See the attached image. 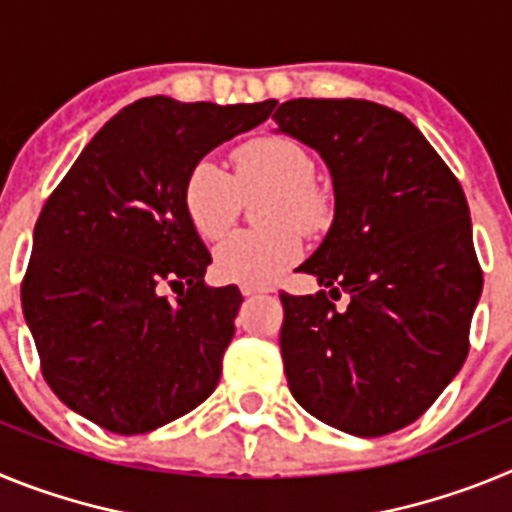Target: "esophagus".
<instances>
[{"label":"esophagus","instance_id":"obj_1","mask_svg":"<svg viewBox=\"0 0 512 512\" xmlns=\"http://www.w3.org/2000/svg\"><path fill=\"white\" fill-rule=\"evenodd\" d=\"M241 292H243V297H253V295H261V292H266V289H259V287H243Z\"/></svg>","mask_w":512,"mask_h":512}]
</instances>
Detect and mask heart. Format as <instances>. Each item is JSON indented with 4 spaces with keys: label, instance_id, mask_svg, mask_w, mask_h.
Returning a JSON list of instances; mask_svg holds the SVG:
<instances>
[{
    "label": "heart",
    "instance_id": "heart-1",
    "mask_svg": "<svg viewBox=\"0 0 512 512\" xmlns=\"http://www.w3.org/2000/svg\"><path fill=\"white\" fill-rule=\"evenodd\" d=\"M233 169L202 158L184 182V210L205 241H217L238 220L243 194L271 189L261 220L269 228L241 230L215 248V271L225 282L266 287L302 259V231L330 223V202L315 187V161L284 135L253 138L233 151Z\"/></svg>",
    "mask_w": 512,
    "mask_h": 512
}]
</instances>
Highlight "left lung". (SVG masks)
<instances>
[{"label":"left lung","mask_w":512,"mask_h":512,"mask_svg":"<svg viewBox=\"0 0 512 512\" xmlns=\"http://www.w3.org/2000/svg\"><path fill=\"white\" fill-rule=\"evenodd\" d=\"M271 120L323 156L336 192L333 225L300 266L328 289L279 295L289 390L351 436L400 431L469 354L482 266L464 189L413 122L377 102L289 99Z\"/></svg>","instance_id":"1"}]
</instances>
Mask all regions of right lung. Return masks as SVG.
<instances>
[{"mask_svg": "<svg viewBox=\"0 0 512 512\" xmlns=\"http://www.w3.org/2000/svg\"><path fill=\"white\" fill-rule=\"evenodd\" d=\"M274 104L138 99L104 122L45 200L20 297L63 405L133 436L212 395L243 297L205 284L212 259L184 210V182Z\"/></svg>", "mask_w": 512, "mask_h": 512, "instance_id": "right-lung-1", "label": "right lung"}]
</instances>
